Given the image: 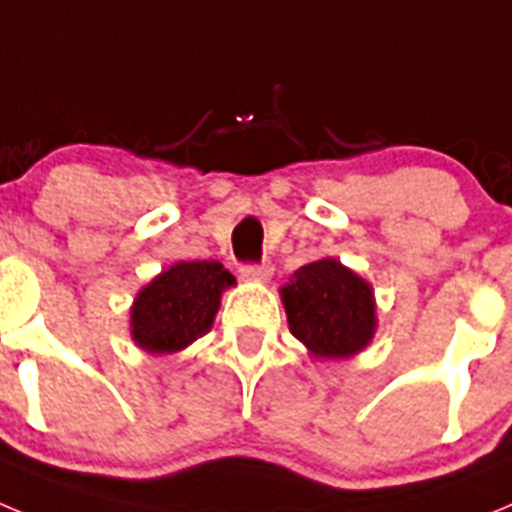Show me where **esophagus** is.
Segmentation results:
<instances>
[{
	"label": "esophagus",
	"instance_id": "esophagus-1",
	"mask_svg": "<svg viewBox=\"0 0 512 512\" xmlns=\"http://www.w3.org/2000/svg\"><path fill=\"white\" fill-rule=\"evenodd\" d=\"M241 277L246 279V282H266V279L271 277V266L269 264H243Z\"/></svg>",
	"mask_w": 512,
	"mask_h": 512
}]
</instances>
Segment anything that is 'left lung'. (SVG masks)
<instances>
[{"label":"left lung","instance_id":"8db88e82","mask_svg":"<svg viewBox=\"0 0 512 512\" xmlns=\"http://www.w3.org/2000/svg\"><path fill=\"white\" fill-rule=\"evenodd\" d=\"M282 295L292 336L315 356L343 359L372 341V289L336 259L300 266Z\"/></svg>","mask_w":512,"mask_h":512}]
</instances>
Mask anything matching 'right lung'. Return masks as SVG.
<instances>
[{
    "label": "right lung",
    "mask_w": 512,
    "mask_h": 512,
    "mask_svg": "<svg viewBox=\"0 0 512 512\" xmlns=\"http://www.w3.org/2000/svg\"><path fill=\"white\" fill-rule=\"evenodd\" d=\"M235 279L217 261H179L133 305V338L151 354H174L210 330L223 289Z\"/></svg>",
    "instance_id": "obj_1"
}]
</instances>
